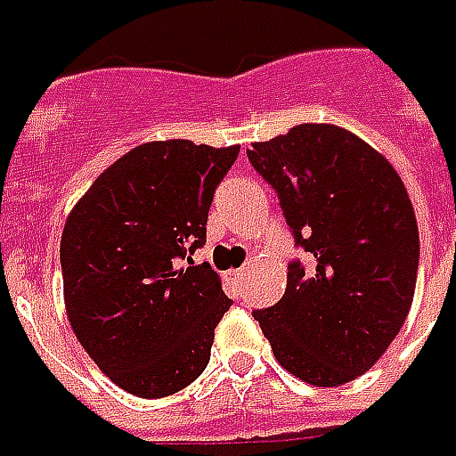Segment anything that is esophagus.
Wrapping results in <instances>:
<instances>
[{
	"instance_id": "34e87169",
	"label": "esophagus",
	"mask_w": 456,
	"mask_h": 456,
	"mask_svg": "<svg viewBox=\"0 0 456 456\" xmlns=\"http://www.w3.org/2000/svg\"><path fill=\"white\" fill-rule=\"evenodd\" d=\"M244 278H247V268H237V271H232V273H229V281H232V283H244Z\"/></svg>"
}]
</instances>
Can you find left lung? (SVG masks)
<instances>
[{
    "label": "left lung",
    "mask_w": 456,
    "mask_h": 456,
    "mask_svg": "<svg viewBox=\"0 0 456 456\" xmlns=\"http://www.w3.org/2000/svg\"><path fill=\"white\" fill-rule=\"evenodd\" d=\"M247 156L310 258L288 264L283 297L254 320L300 381H352L401 332L415 293L420 239L401 175L332 124H297Z\"/></svg>",
    "instance_id": "obj_1"
}]
</instances>
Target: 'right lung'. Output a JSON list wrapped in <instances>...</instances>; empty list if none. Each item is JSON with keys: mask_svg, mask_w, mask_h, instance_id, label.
<instances>
[{"mask_svg": "<svg viewBox=\"0 0 456 456\" xmlns=\"http://www.w3.org/2000/svg\"><path fill=\"white\" fill-rule=\"evenodd\" d=\"M239 146H136L94 180L61 239L65 310L75 337L119 388L139 398L183 391L205 371L232 300L209 264L215 190ZM189 258V266L182 261Z\"/></svg>", "mask_w": 456, "mask_h": 456, "instance_id": "obj_1", "label": "right lung"}]
</instances>
